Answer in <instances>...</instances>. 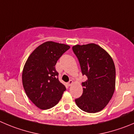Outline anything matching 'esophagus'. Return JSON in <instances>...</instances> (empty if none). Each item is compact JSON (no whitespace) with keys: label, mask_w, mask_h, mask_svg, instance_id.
I'll return each mask as SVG.
<instances>
[{"label":"esophagus","mask_w":134,"mask_h":134,"mask_svg":"<svg viewBox=\"0 0 134 134\" xmlns=\"http://www.w3.org/2000/svg\"><path fill=\"white\" fill-rule=\"evenodd\" d=\"M73 81H72V80H70L69 81H68V86H71V85H72V84H73Z\"/></svg>","instance_id":"34e87169"}]
</instances>
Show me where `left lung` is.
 Returning <instances> with one entry per match:
<instances>
[{"mask_svg":"<svg viewBox=\"0 0 134 134\" xmlns=\"http://www.w3.org/2000/svg\"><path fill=\"white\" fill-rule=\"evenodd\" d=\"M72 50L78 58L83 75L82 95L75 100L81 110L95 113L103 110L111 99L116 83V70L110 54L95 43L76 44Z\"/></svg>","mask_w":134,"mask_h":134,"instance_id":"1","label":"left lung"}]
</instances>
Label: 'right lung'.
Masks as SVG:
<instances>
[{
    "label": "right lung",
    "mask_w": 134,
    "mask_h": 134,
    "mask_svg": "<svg viewBox=\"0 0 134 134\" xmlns=\"http://www.w3.org/2000/svg\"><path fill=\"white\" fill-rule=\"evenodd\" d=\"M70 48L68 44L47 41L38 46L25 62L22 83L27 96L42 110L53 107L66 90L58 80L55 65L60 57Z\"/></svg>",
    "instance_id": "1"
}]
</instances>
